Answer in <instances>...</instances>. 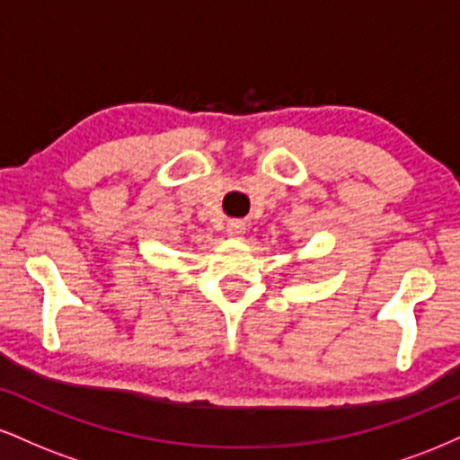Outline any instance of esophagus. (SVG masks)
Returning <instances> with one entry per match:
<instances>
[{
	"label": "esophagus",
	"instance_id": "1",
	"mask_svg": "<svg viewBox=\"0 0 460 460\" xmlns=\"http://www.w3.org/2000/svg\"><path fill=\"white\" fill-rule=\"evenodd\" d=\"M244 231H246V226L242 220H229V223H226V234H229L231 237H240Z\"/></svg>",
	"mask_w": 460,
	"mask_h": 460
}]
</instances>
